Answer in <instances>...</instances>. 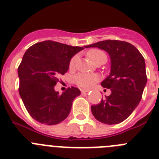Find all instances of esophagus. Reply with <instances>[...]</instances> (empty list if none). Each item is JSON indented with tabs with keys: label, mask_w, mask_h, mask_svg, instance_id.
<instances>
[{
	"label": "esophagus",
	"mask_w": 159,
	"mask_h": 159,
	"mask_svg": "<svg viewBox=\"0 0 159 159\" xmlns=\"http://www.w3.org/2000/svg\"><path fill=\"white\" fill-rule=\"evenodd\" d=\"M90 90L88 89H81V92H82V93H87V92H88Z\"/></svg>",
	"instance_id": "34e87169"
}]
</instances>
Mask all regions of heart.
<instances>
[{"instance_id":"obj_1","label":"heart","mask_w":159,"mask_h":159,"mask_svg":"<svg viewBox=\"0 0 159 159\" xmlns=\"http://www.w3.org/2000/svg\"><path fill=\"white\" fill-rule=\"evenodd\" d=\"M88 56L89 58L96 63L100 60H107V55L104 52H102L100 49H91L88 52ZM79 57L77 55L74 56L71 59L69 67L70 68H74L78 63ZM99 80V76L96 74H91V73L81 72L77 74L75 76V82L78 86L83 88H90L93 87L98 81Z\"/></svg>"}]
</instances>
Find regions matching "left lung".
Segmentation results:
<instances>
[{"label":"left lung","mask_w":159,"mask_h":159,"mask_svg":"<svg viewBox=\"0 0 159 159\" xmlns=\"http://www.w3.org/2000/svg\"><path fill=\"white\" fill-rule=\"evenodd\" d=\"M86 47L102 49L111 57L110 75L101 85L111 89V93L92 105V114L98 121L106 124L122 123L142 99L147 80L144 58L134 45L121 40H102Z\"/></svg>","instance_id":"left-lung-1"}]
</instances>
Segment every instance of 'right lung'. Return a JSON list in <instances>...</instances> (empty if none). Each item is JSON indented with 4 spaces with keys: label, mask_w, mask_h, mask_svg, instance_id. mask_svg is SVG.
Returning <instances> with one entry per match:
<instances>
[{
    "label": "right lung",
    "mask_w": 159,
    "mask_h": 159,
    "mask_svg": "<svg viewBox=\"0 0 159 159\" xmlns=\"http://www.w3.org/2000/svg\"><path fill=\"white\" fill-rule=\"evenodd\" d=\"M84 48L45 40L25 52L18 67L19 94L32 119L55 125L68 116L73 100L80 95V91L71 87L59 94L54 88L60 75L68 70L71 57Z\"/></svg>",
    "instance_id": "1"
}]
</instances>
